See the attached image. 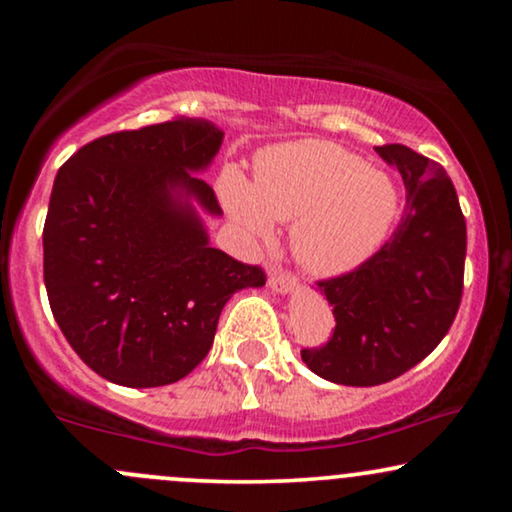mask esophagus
<instances>
[{"label": "esophagus", "instance_id": "obj_1", "mask_svg": "<svg viewBox=\"0 0 512 512\" xmlns=\"http://www.w3.org/2000/svg\"><path fill=\"white\" fill-rule=\"evenodd\" d=\"M268 286L277 293H291L298 286V282H296V277L291 275V272L272 270L270 277H268Z\"/></svg>", "mask_w": 512, "mask_h": 512}]
</instances>
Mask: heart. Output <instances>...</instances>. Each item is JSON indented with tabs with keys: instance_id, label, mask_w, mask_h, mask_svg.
Listing matches in <instances>:
<instances>
[{
	"instance_id": "heart-1",
	"label": "heart",
	"mask_w": 512,
	"mask_h": 512,
	"mask_svg": "<svg viewBox=\"0 0 512 512\" xmlns=\"http://www.w3.org/2000/svg\"><path fill=\"white\" fill-rule=\"evenodd\" d=\"M216 188L230 219L251 240L270 242L277 221H293V254L317 277H340L366 263L389 237L401 207L387 172L319 139L263 149L254 160V184L228 165Z\"/></svg>"
}]
</instances>
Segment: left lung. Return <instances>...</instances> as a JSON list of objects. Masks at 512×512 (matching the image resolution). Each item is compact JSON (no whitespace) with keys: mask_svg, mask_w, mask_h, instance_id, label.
Listing matches in <instances>:
<instances>
[{"mask_svg":"<svg viewBox=\"0 0 512 512\" xmlns=\"http://www.w3.org/2000/svg\"><path fill=\"white\" fill-rule=\"evenodd\" d=\"M375 151L403 177L401 226L359 268L319 282L335 331L324 347L300 352L312 373L347 387L391 382L426 359L464 291L466 221L443 165L403 144Z\"/></svg>","mask_w":512,"mask_h":512,"instance_id":"1","label":"left lung"}]
</instances>
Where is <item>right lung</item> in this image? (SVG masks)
<instances>
[{"mask_svg":"<svg viewBox=\"0 0 512 512\" xmlns=\"http://www.w3.org/2000/svg\"><path fill=\"white\" fill-rule=\"evenodd\" d=\"M223 132L174 118L104 135L58 170L44 223V282L81 361L121 387L186 377L235 291L265 272L209 244L198 209L221 216L205 172Z\"/></svg>","mask_w":512,"mask_h":512,"instance_id":"add662e5","label":"right lung"}]
</instances>
